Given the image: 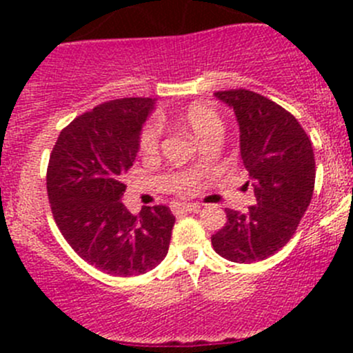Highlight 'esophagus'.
Wrapping results in <instances>:
<instances>
[{
    "instance_id": "esophagus-1",
    "label": "esophagus",
    "mask_w": 353,
    "mask_h": 353,
    "mask_svg": "<svg viewBox=\"0 0 353 353\" xmlns=\"http://www.w3.org/2000/svg\"><path fill=\"white\" fill-rule=\"evenodd\" d=\"M201 210L198 203H184V205H174V212L177 213H196Z\"/></svg>"
}]
</instances>
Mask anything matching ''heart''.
Instances as JSON below:
<instances>
[{
    "instance_id": "heart-1",
    "label": "heart",
    "mask_w": 353,
    "mask_h": 353,
    "mask_svg": "<svg viewBox=\"0 0 353 353\" xmlns=\"http://www.w3.org/2000/svg\"><path fill=\"white\" fill-rule=\"evenodd\" d=\"M179 124L188 131V133L193 134L194 140L198 143H205L208 138L216 137V134H222V119L216 114V110L210 108L208 104H191L190 108L184 110L179 116ZM160 133H162V128L157 121H150L147 126L143 128L140 137V150L143 154H154L159 148L160 141Z\"/></svg>"
}]
</instances>
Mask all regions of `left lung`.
Wrapping results in <instances>:
<instances>
[{"label":"left lung","mask_w":353,"mask_h":353,"mask_svg":"<svg viewBox=\"0 0 353 353\" xmlns=\"http://www.w3.org/2000/svg\"><path fill=\"white\" fill-rule=\"evenodd\" d=\"M239 124L241 159L256 203L245 212L227 208V223L212 236L216 254L234 263L261 261L294 236L314 191V152L299 121L263 95L216 92Z\"/></svg>","instance_id":"1"}]
</instances>
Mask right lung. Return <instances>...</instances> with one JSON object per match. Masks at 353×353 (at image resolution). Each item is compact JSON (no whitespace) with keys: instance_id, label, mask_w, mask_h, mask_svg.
Returning <instances> with one entry per match:
<instances>
[{"instance_id":"right-lung-1","label":"right lung","mask_w":353,"mask_h":353,"mask_svg":"<svg viewBox=\"0 0 353 353\" xmlns=\"http://www.w3.org/2000/svg\"><path fill=\"white\" fill-rule=\"evenodd\" d=\"M155 99H117L71 121L48 167L52 216L81 259L114 276L154 270L169 251L176 216L163 205L133 215L123 205L121 176L140 150Z\"/></svg>"}]
</instances>
